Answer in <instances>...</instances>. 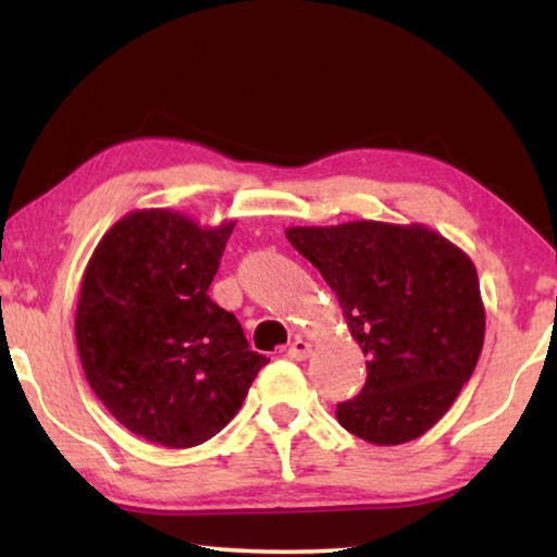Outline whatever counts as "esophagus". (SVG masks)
<instances>
[{
	"instance_id": "34e87169",
	"label": "esophagus",
	"mask_w": 557,
	"mask_h": 557,
	"mask_svg": "<svg viewBox=\"0 0 557 557\" xmlns=\"http://www.w3.org/2000/svg\"><path fill=\"white\" fill-rule=\"evenodd\" d=\"M289 358H295V361H305V358L312 356V344L305 342V338H295V342L289 344Z\"/></svg>"
}]
</instances>
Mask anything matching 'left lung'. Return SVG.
<instances>
[{"mask_svg": "<svg viewBox=\"0 0 557 557\" xmlns=\"http://www.w3.org/2000/svg\"><path fill=\"white\" fill-rule=\"evenodd\" d=\"M334 289L366 361V383L336 420L371 445L425 435L457 400L484 346L476 268L425 225L354 221L287 228Z\"/></svg>", "mask_w": 557, "mask_h": 557, "instance_id": "obj_1", "label": "left lung"}]
</instances>
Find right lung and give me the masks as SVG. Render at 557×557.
I'll return each instance as SVG.
<instances>
[{"label": "right lung", "instance_id": "obj_1", "mask_svg": "<svg viewBox=\"0 0 557 557\" xmlns=\"http://www.w3.org/2000/svg\"><path fill=\"white\" fill-rule=\"evenodd\" d=\"M233 221L201 228L182 213H127L102 235L75 312L83 371L129 432L196 447L240 410L268 363L209 297Z\"/></svg>", "mask_w": 557, "mask_h": 557}]
</instances>
